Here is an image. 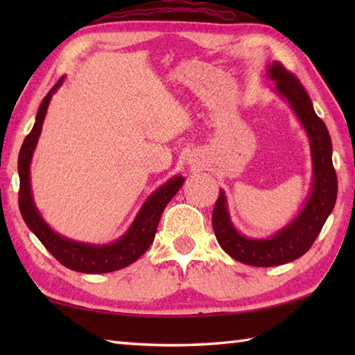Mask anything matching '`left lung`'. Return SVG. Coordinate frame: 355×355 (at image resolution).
Returning a JSON list of instances; mask_svg holds the SVG:
<instances>
[{
    "instance_id": "obj_1",
    "label": "left lung",
    "mask_w": 355,
    "mask_h": 355,
    "mask_svg": "<svg viewBox=\"0 0 355 355\" xmlns=\"http://www.w3.org/2000/svg\"><path fill=\"white\" fill-rule=\"evenodd\" d=\"M267 78L275 82V92L288 102L310 140L313 184L302 210L270 238H250L236 230L229 214L224 191L215 202L212 224L223 250L247 266L275 267L305 254L333 212L337 198V175L333 166V143L323 120L299 79L282 64L267 65Z\"/></svg>"
}]
</instances>
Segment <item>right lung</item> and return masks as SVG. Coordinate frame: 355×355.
I'll return each mask as SVG.
<instances>
[{"label": "right lung", "mask_w": 355, "mask_h": 355, "mask_svg": "<svg viewBox=\"0 0 355 355\" xmlns=\"http://www.w3.org/2000/svg\"><path fill=\"white\" fill-rule=\"evenodd\" d=\"M62 82L64 78L59 79L58 84L44 97L41 107L37 110L36 122L32 128V131H30V134L27 135L21 146L18 157L19 210L22 220L27 224V227L35 233L37 239L42 243V245L47 248L62 266L74 271H80V273H110V271H116L128 267L148 250L155 238V232L158 227V223H160L164 207L168 206V202L173 198V195H175L180 191V187L183 186L184 178L182 175L172 177L150 193L146 201L143 202L137 216L134 218L130 229L111 244L99 245L80 243V241L69 239L53 230L50 225L44 221V218L41 216L40 210H37L35 205L32 184H30V163H32L35 148L37 145V140H40L42 123L45 114H47L51 96L62 85Z\"/></svg>", "instance_id": "right-lung-1"}]
</instances>
